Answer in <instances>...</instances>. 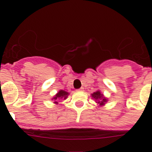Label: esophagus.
Returning a JSON list of instances; mask_svg holds the SVG:
<instances>
[{
  "instance_id": "esophagus-1",
  "label": "esophagus",
  "mask_w": 152,
  "mask_h": 152,
  "mask_svg": "<svg viewBox=\"0 0 152 152\" xmlns=\"http://www.w3.org/2000/svg\"><path fill=\"white\" fill-rule=\"evenodd\" d=\"M76 91H84V88H80V89H77Z\"/></svg>"
}]
</instances>
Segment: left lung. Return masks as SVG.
Here are the masks:
<instances>
[{
	"label": "left lung",
	"mask_w": 152,
	"mask_h": 152,
	"mask_svg": "<svg viewBox=\"0 0 152 152\" xmlns=\"http://www.w3.org/2000/svg\"><path fill=\"white\" fill-rule=\"evenodd\" d=\"M91 96H92V97L94 99H95V100L96 101V103H97L100 106H103L107 101V98L103 96V94H101V92L100 91H97L96 92L93 93Z\"/></svg>",
	"instance_id": "8db88e82"
}]
</instances>
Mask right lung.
Masks as SVG:
<instances>
[{"label": "right lung", "mask_w": 152, "mask_h": 152, "mask_svg": "<svg viewBox=\"0 0 152 152\" xmlns=\"http://www.w3.org/2000/svg\"><path fill=\"white\" fill-rule=\"evenodd\" d=\"M68 92H66V91H63V90H61V91H59L56 94V95H55V96L53 98H52V100H54L55 103H58V102L56 101L57 100H61V99H64V100H65L67 98V96H68Z\"/></svg>", "instance_id": "obj_1"}]
</instances>
